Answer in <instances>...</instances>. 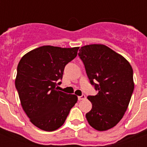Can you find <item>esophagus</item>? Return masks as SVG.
I'll return each mask as SVG.
<instances>
[{
	"instance_id": "esophagus-1",
	"label": "esophagus",
	"mask_w": 147,
	"mask_h": 147,
	"mask_svg": "<svg viewBox=\"0 0 147 147\" xmlns=\"http://www.w3.org/2000/svg\"><path fill=\"white\" fill-rule=\"evenodd\" d=\"M86 98V96H85V95H82V96H78V99L80 100V101H81V100H84Z\"/></svg>"
}]
</instances>
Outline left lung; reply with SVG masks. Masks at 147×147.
<instances>
[{
    "label": "left lung",
    "instance_id": "obj_1",
    "mask_svg": "<svg viewBox=\"0 0 147 147\" xmlns=\"http://www.w3.org/2000/svg\"><path fill=\"white\" fill-rule=\"evenodd\" d=\"M78 55L90 82L98 91L88 96L92 109L86 113L87 120L96 130L111 129L124 116L134 90L132 66L123 56L102 44L82 46Z\"/></svg>",
    "mask_w": 147,
    "mask_h": 147
}]
</instances>
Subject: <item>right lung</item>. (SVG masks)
<instances>
[{
    "label": "right lung",
    "instance_id": "add662e5",
    "mask_svg": "<svg viewBox=\"0 0 147 147\" xmlns=\"http://www.w3.org/2000/svg\"><path fill=\"white\" fill-rule=\"evenodd\" d=\"M79 49L43 45L26 54L18 63L15 87L20 103L30 121L40 129H59L77 102L76 95L56 86Z\"/></svg>",
    "mask_w": 147,
    "mask_h": 147
}]
</instances>
